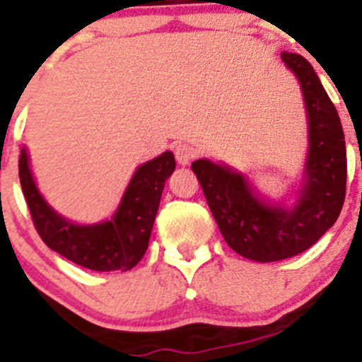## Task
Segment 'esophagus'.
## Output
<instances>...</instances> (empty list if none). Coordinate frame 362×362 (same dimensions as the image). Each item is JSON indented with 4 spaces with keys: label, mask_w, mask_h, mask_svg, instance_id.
<instances>
[{
    "label": "esophagus",
    "mask_w": 362,
    "mask_h": 362,
    "mask_svg": "<svg viewBox=\"0 0 362 362\" xmlns=\"http://www.w3.org/2000/svg\"><path fill=\"white\" fill-rule=\"evenodd\" d=\"M175 157H177V162L180 165H187L192 158L197 157V150L189 144H177L175 146Z\"/></svg>",
    "instance_id": "esophagus-1"
}]
</instances>
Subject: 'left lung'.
Segmentation results:
<instances>
[{
    "instance_id": "left-lung-1",
    "label": "left lung",
    "mask_w": 362,
    "mask_h": 362,
    "mask_svg": "<svg viewBox=\"0 0 362 362\" xmlns=\"http://www.w3.org/2000/svg\"><path fill=\"white\" fill-rule=\"evenodd\" d=\"M296 74L309 121L303 185L291 209L257 197L245 175L209 158L192 162L209 209L234 252L257 262L295 257L318 241L339 216L346 194V146L339 116L313 66L284 52Z\"/></svg>"
}]
</instances>
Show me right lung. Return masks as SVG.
Listing matches in <instances>:
<instances>
[{
  "mask_svg": "<svg viewBox=\"0 0 362 362\" xmlns=\"http://www.w3.org/2000/svg\"><path fill=\"white\" fill-rule=\"evenodd\" d=\"M175 165L171 151L139 165L112 219L94 225H74L46 204L32 177L25 148L19 157V178L33 225L49 248L93 272H128L146 252L162 189Z\"/></svg>",
  "mask_w": 362,
  "mask_h": 362,
  "instance_id": "obj_1",
  "label": "right lung"
}]
</instances>
